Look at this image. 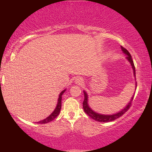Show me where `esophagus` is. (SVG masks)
Here are the masks:
<instances>
[{
	"mask_svg": "<svg viewBox=\"0 0 152 152\" xmlns=\"http://www.w3.org/2000/svg\"><path fill=\"white\" fill-rule=\"evenodd\" d=\"M83 78H76V83H78V84H81L82 83H83Z\"/></svg>",
	"mask_w": 152,
	"mask_h": 152,
	"instance_id": "obj_1",
	"label": "esophagus"
}]
</instances>
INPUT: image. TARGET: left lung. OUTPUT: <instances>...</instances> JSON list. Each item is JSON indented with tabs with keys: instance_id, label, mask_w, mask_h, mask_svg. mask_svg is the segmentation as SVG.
<instances>
[{
	"instance_id": "obj_1",
	"label": "left lung",
	"mask_w": 152,
	"mask_h": 152,
	"mask_svg": "<svg viewBox=\"0 0 152 152\" xmlns=\"http://www.w3.org/2000/svg\"><path fill=\"white\" fill-rule=\"evenodd\" d=\"M121 50H123L124 53H126L127 55L126 58L128 59L129 61L130 64H132V68H133V70H134V75H136L135 66H134V61L133 60H132V56H131L130 53L126 49V48H124V47L122 46H121ZM83 94H84V100H83V110H84L85 113H86L88 116H90L91 118H93V119L95 120V121H99V122H109L111 121H114V120L116 119V118H119L120 116H121L122 115L124 114L129 109V108L131 107V106H132V102H133V99L134 97V95L133 97H132V99H131L130 102L128 104V105H127L123 110H121V111H119L118 113H116V114H113V115H103V114H97V113L94 112L93 110L90 109L89 106H88V102H87V101H88V98H87L88 96H87V94L85 91H83Z\"/></svg>"
}]
</instances>
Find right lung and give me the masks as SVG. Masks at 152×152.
Returning a JSON list of instances; mask_svg holds the SVG:
<instances>
[{
    "instance_id": "1",
    "label": "right lung",
    "mask_w": 152,
    "mask_h": 152,
    "mask_svg": "<svg viewBox=\"0 0 152 152\" xmlns=\"http://www.w3.org/2000/svg\"><path fill=\"white\" fill-rule=\"evenodd\" d=\"M66 90H64L60 94V95H59V98H58V104H57V106L56 107L55 110L53 111V112L48 117H47L46 118H45V119L43 120H41V121L37 122L38 124H46V123H48V122L53 121L54 118H56L58 116V115L59 114V113H60V111H61V98H62V95L65 92Z\"/></svg>"
}]
</instances>
